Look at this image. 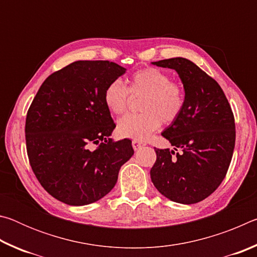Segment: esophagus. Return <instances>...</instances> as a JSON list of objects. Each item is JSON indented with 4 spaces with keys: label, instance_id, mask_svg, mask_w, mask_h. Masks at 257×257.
Segmentation results:
<instances>
[{
    "label": "esophagus",
    "instance_id": "obj_1",
    "mask_svg": "<svg viewBox=\"0 0 257 257\" xmlns=\"http://www.w3.org/2000/svg\"><path fill=\"white\" fill-rule=\"evenodd\" d=\"M143 146H145L144 143H142V142H139V141H135V139L133 141V147H134L135 151L142 149Z\"/></svg>",
    "mask_w": 257,
    "mask_h": 257
}]
</instances>
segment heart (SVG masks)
<instances>
[{
	"mask_svg": "<svg viewBox=\"0 0 257 257\" xmlns=\"http://www.w3.org/2000/svg\"><path fill=\"white\" fill-rule=\"evenodd\" d=\"M128 84L127 88L120 80H112L103 93L104 104L114 114L128 110L130 94L144 95L139 104L142 112L119 120L118 133L122 137L145 141L161 123L171 124L180 116L185 107V92L167 72L154 67L138 69L130 75Z\"/></svg>",
	"mask_w": 257,
	"mask_h": 257,
	"instance_id": "1",
	"label": "heart"
}]
</instances>
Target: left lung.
Instances as JSON below:
<instances>
[{"label": "left lung", "instance_id": "left-lung-1", "mask_svg": "<svg viewBox=\"0 0 257 257\" xmlns=\"http://www.w3.org/2000/svg\"><path fill=\"white\" fill-rule=\"evenodd\" d=\"M175 69L185 88V107L162 133L175 146L155 149L151 179L173 202L195 204L214 191L231 162L236 125L231 106L220 85L191 61L173 58L153 62Z\"/></svg>", "mask_w": 257, "mask_h": 257}]
</instances>
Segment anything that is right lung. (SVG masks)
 Segmentation results:
<instances>
[{
	"label": "right lung",
	"instance_id": "right-lung-1",
	"mask_svg": "<svg viewBox=\"0 0 257 257\" xmlns=\"http://www.w3.org/2000/svg\"><path fill=\"white\" fill-rule=\"evenodd\" d=\"M124 72L110 61H76L47 77L30 104L25 127L30 167L60 202L80 206L101 199L133 156L129 139L110 138L115 123L103 101L106 85Z\"/></svg>",
	"mask_w": 257,
	"mask_h": 257
}]
</instances>
